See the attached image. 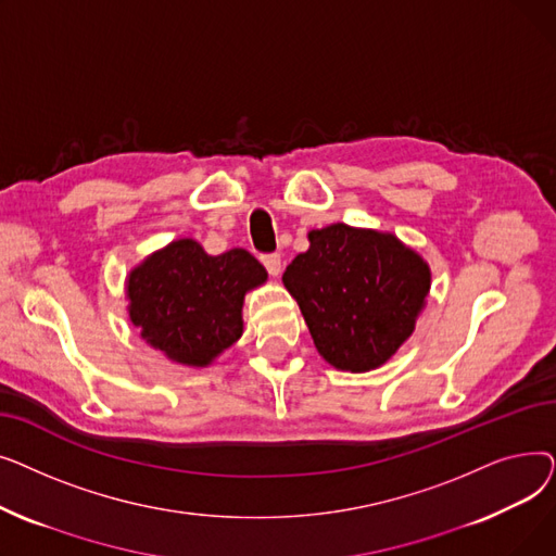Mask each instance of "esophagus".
Returning <instances> with one entry per match:
<instances>
[{"label": "esophagus", "mask_w": 556, "mask_h": 556, "mask_svg": "<svg viewBox=\"0 0 556 556\" xmlns=\"http://www.w3.org/2000/svg\"><path fill=\"white\" fill-rule=\"evenodd\" d=\"M261 263L266 266V270L273 275V277H279L281 275V256L279 254H263L261 256Z\"/></svg>", "instance_id": "1"}]
</instances>
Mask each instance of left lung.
Wrapping results in <instances>:
<instances>
[{"label": "left lung", "mask_w": 556, "mask_h": 556, "mask_svg": "<svg viewBox=\"0 0 556 556\" xmlns=\"http://www.w3.org/2000/svg\"><path fill=\"white\" fill-rule=\"evenodd\" d=\"M317 354L342 371L388 363L426 308L428 261L396 233L333 223L308 231V250L281 277Z\"/></svg>", "instance_id": "obj_1"}]
</instances>
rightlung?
I'll list each match as a JSON object with an SVG mask.
<instances>
[{
    "instance_id": "add662e5",
    "label": "right lung",
    "mask_w": 556,
    "mask_h": 556,
    "mask_svg": "<svg viewBox=\"0 0 556 556\" xmlns=\"http://www.w3.org/2000/svg\"><path fill=\"white\" fill-rule=\"evenodd\" d=\"M266 281L243 248L214 256L193 239H175L128 273V317L164 358L202 369L243 336L245 295Z\"/></svg>"
}]
</instances>
